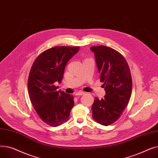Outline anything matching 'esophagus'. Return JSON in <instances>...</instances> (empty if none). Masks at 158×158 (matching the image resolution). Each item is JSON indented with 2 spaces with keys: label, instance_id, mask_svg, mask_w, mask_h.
<instances>
[{
  "label": "esophagus",
  "instance_id": "1",
  "mask_svg": "<svg viewBox=\"0 0 158 158\" xmlns=\"http://www.w3.org/2000/svg\"><path fill=\"white\" fill-rule=\"evenodd\" d=\"M84 94H85L84 92H77V93L76 94V95H84Z\"/></svg>",
  "mask_w": 158,
  "mask_h": 158
}]
</instances>
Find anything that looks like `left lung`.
<instances>
[{
  "label": "left lung",
  "mask_w": 158,
  "mask_h": 158,
  "mask_svg": "<svg viewBox=\"0 0 158 158\" xmlns=\"http://www.w3.org/2000/svg\"><path fill=\"white\" fill-rule=\"evenodd\" d=\"M94 52L101 82L106 91L104 98H95L92 117L107 126L117 121L127 107L132 92V77L124 57L114 49L101 45L90 47Z\"/></svg>",
  "instance_id": "8db88e82"
}]
</instances>
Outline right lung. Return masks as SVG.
I'll return each mask as SVG.
<instances>
[{
	"instance_id": "add662e5",
	"label": "right lung",
	"mask_w": 158,
	"mask_h": 158,
	"mask_svg": "<svg viewBox=\"0 0 158 158\" xmlns=\"http://www.w3.org/2000/svg\"><path fill=\"white\" fill-rule=\"evenodd\" d=\"M80 47H54L41 53L33 63L28 78L31 102L40 118L52 127L68 121L74 105L73 97L57 91L65 66Z\"/></svg>"
}]
</instances>
